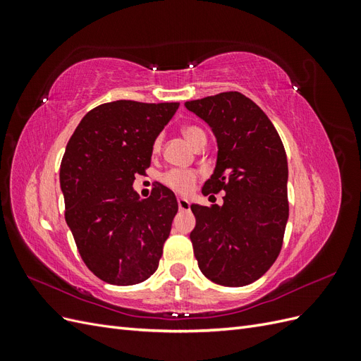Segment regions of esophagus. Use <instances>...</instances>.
<instances>
[{"instance_id":"obj_1","label":"esophagus","mask_w":361,"mask_h":361,"mask_svg":"<svg viewBox=\"0 0 361 361\" xmlns=\"http://www.w3.org/2000/svg\"><path fill=\"white\" fill-rule=\"evenodd\" d=\"M178 206H179V209H180V211H188L191 204H190V202H188L187 199L179 197V199H178Z\"/></svg>"}]
</instances>
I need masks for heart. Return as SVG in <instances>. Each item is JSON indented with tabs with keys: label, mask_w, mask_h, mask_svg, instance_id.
I'll return each instance as SVG.
<instances>
[{
	"label": "heart",
	"mask_w": 361,
	"mask_h": 361,
	"mask_svg": "<svg viewBox=\"0 0 361 361\" xmlns=\"http://www.w3.org/2000/svg\"><path fill=\"white\" fill-rule=\"evenodd\" d=\"M182 135L187 138L188 143H191L194 147H197L200 145H206V134H204V130L199 126H194V125L183 126ZM161 146H162V138L157 137L154 141V146H152V150H154L155 154H158V152L161 150ZM197 176L199 174L195 170L171 169V170L161 174V182L173 191H176L179 194H187L194 188Z\"/></svg>",
	"instance_id": "heart-1"
}]
</instances>
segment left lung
<instances>
[{
	"label": "left lung",
	"mask_w": 361,
	"mask_h": 361,
	"mask_svg": "<svg viewBox=\"0 0 361 361\" xmlns=\"http://www.w3.org/2000/svg\"><path fill=\"white\" fill-rule=\"evenodd\" d=\"M185 106L212 128L218 157L202 192L226 191L223 206L191 204L190 238L204 277L245 286L274 264L289 216L288 158L274 125L239 92H224Z\"/></svg>",
	"instance_id": "obj_1"
}]
</instances>
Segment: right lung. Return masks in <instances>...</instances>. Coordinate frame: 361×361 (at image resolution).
<instances>
[{"label":"right lung","instance_id":"add662e5","mask_svg":"<svg viewBox=\"0 0 361 361\" xmlns=\"http://www.w3.org/2000/svg\"><path fill=\"white\" fill-rule=\"evenodd\" d=\"M178 102L114 101L87 113L60 166L64 218L96 277L116 286L147 280L158 268L178 200L157 183L140 199L133 183L150 166L152 146Z\"/></svg>","mask_w":361,"mask_h":361}]
</instances>
